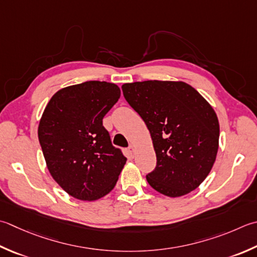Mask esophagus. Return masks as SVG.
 <instances>
[{"label": "esophagus", "mask_w": 257, "mask_h": 257, "mask_svg": "<svg viewBox=\"0 0 257 257\" xmlns=\"http://www.w3.org/2000/svg\"><path fill=\"white\" fill-rule=\"evenodd\" d=\"M129 152H130V154L134 155V153H135V147H134L133 145H132V146H129Z\"/></svg>", "instance_id": "34e87169"}]
</instances>
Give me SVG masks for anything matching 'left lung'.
Instances as JSON below:
<instances>
[{"instance_id": "8db88e82", "label": "left lung", "mask_w": 257, "mask_h": 257, "mask_svg": "<svg viewBox=\"0 0 257 257\" xmlns=\"http://www.w3.org/2000/svg\"><path fill=\"white\" fill-rule=\"evenodd\" d=\"M123 97L152 136L157 165L148 184L168 197H180L207 177L218 150L219 123L197 90L183 81L122 84Z\"/></svg>"}]
</instances>
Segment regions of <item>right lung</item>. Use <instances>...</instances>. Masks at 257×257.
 <instances>
[{"instance_id":"right-lung-1","label":"right lung","mask_w":257,"mask_h":257,"mask_svg":"<svg viewBox=\"0 0 257 257\" xmlns=\"http://www.w3.org/2000/svg\"><path fill=\"white\" fill-rule=\"evenodd\" d=\"M119 98L117 84L87 81L59 90L44 109L38 136L47 167L74 198L91 202L109 194L127 162L102 125Z\"/></svg>"}]
</instances>
